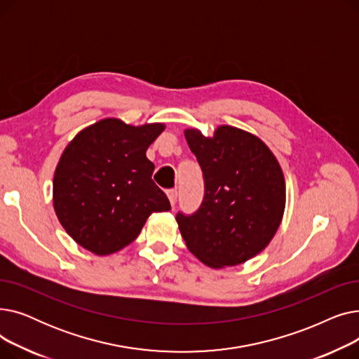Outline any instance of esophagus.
<instances>
[{
    "label": "esophagus",
    "instance_id": "obj_1",
    "mask_svg": "<svg viewBox=\"0 0 359 359\" xmlns=\"http://www.w3.org/2000/svg\"><path fill=\"white\" fill-rule=\"evenodd\" d=\"M167 196H168L170 203H172V205L175 206V203H176V201H177V191H176V189H170V191H167Z\"/></svg>",
    "mask_w": 359,
    "mask_h": 359
}]
</instances>
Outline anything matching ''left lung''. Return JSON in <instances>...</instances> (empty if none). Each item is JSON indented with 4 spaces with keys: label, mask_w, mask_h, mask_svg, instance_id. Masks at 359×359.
<instances>
[{
    "label": "left lung",
    "mask_w": 359,
    "mask_h": 359,
    "mask_svg": "<svg viewBox=\"0 0 359 359\" xmlns=\"http://www.w3.org/2000/svg\"><path fill=\"white\" fill-rule=\"evenodd\" d=\"M184 138L203 173L205 195L192 215L176 221L187 249L206 266H236L265 249L285 210V179L268 145L243 129L221 125Z\"/></svg>",
    "instance_id": "1"
}]
</instances>
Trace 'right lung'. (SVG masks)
Here are the masks:
<instances>
[{
	"instance_id": "right-lung-1",
	"label": "right lung",
	"mask_w": 359,
	"mask_h": 359,
	"mask_svg": "<svg viewBox=\"0 0 359 359\" xmlns=\"http://www.w3.org/2000/svg\"><path fill=\"white\" fill-rule=\"evenodd\" d=\"M164 128L107 118L84 128L64 149L53 175V208L86 250L97 256L119 252L138 237L151 214L170 210L145 156Z\"/></svg>"
}]
</instances>
